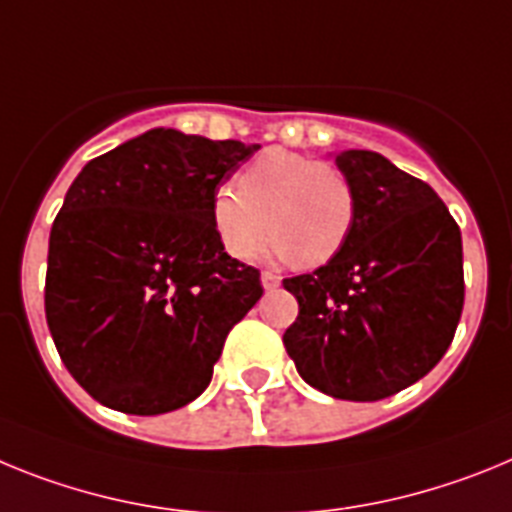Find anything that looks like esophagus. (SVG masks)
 Instances as JSON below:
<instances>
[{
	"label": "esophagus",
	"mask_w": 512,
	"mask_h": 512,
	"mask_svg": "<svg viewBox=\"0 0 512 512\" xmlns=\"http://www.w3.org/2000/svg\"><path fill=\"white\" fill-rule=\"evenodd\" d=\"M260 281H262V288H265V291H273V288L281 286V275L273 273V270H265V273L260 275Z\"/></svg>",
	"instance_id": "obj_1"
}]
</instances>
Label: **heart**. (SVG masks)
<instances>
[{"label":"heart","mask_w":512,"mask_h":512,"mask_svg":"<svg viewBox=\"0 0 512 512\" xmlns=\"http://www.w3.org/2000/svg\"><path fill=\"white\" fill-rule=\"evenodd\" d=\"M355 211L353 182L340 167L286 149L262 151L239 172L237 190L219 188L211 198L213 231L237 260H252L270 229L283 257L330 262L348 242Z\"/></svg>","instance_id":"b5f03b06"}]
</instances>
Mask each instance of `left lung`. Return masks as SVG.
I'll return each mask as SVG.
<instances>
[{
	"mask_svg": "<svg viewBox=\"0 0 512 512\" xmlns=\"http://www.w3.org/2000/svg\"><path fill=\"white\" fill-rule=\"evenodd\" d=\"M335 164L353 182V231L327 265L283 281L299 301L283 345L309 386L376 402L420 381L451 345L464 309L461 231L428 182L376 151H340Z\"/></svg>",
	"mask_w": 512,
	"mask_h": 512,
	"instance_id": "1",
	"label": "left lung"
}]
</instances>
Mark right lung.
<instances>
[{"instance_id": "1", "label": "right lung", "mask_w": 512, "mask_h": 512, "mask_svg": "<svg viewBox=\"0 0 512 512\" xmlns=\"http://www.w3.org/2000/svg\"><path fill=\"white\" fill-rule=\"evenodd\" d=\"M260 149L151 128L71 182L48 239L46 322L90 397L162 415L201 397L260 273L224 252L211 198Z\"/></svg>"}]
</instances>
